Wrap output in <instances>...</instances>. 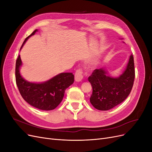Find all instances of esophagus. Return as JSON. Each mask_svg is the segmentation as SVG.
<instances>
[{"mask_svg":"<svg viewBox=\"0 0 152 152\" xmlns=\"http://www.w3.org/2000/svg\"><path fill=\"white\" fill-rule=\"evenodd\" d=\"M83 79V72L81 69H78L75 73V80L76 82H80Z\"/></svg>","mask_w":152,"mask_h":152,"instance_id":"esophagus-1","label":"esophagus"}]
</instances>
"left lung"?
I'll return each instance as SVG.
<instances>
[{"label":"left lung","instance_id":"obj_1","mask_svg":"<svg viewBox=\"0 0 152 152\" xmlns=\"http://www.w3.org/2000/svg\"><path fill=\"white\" fill-rule=\"evenodd\" d=\"M135 77L134 58L131 54L126 68L117 77L108 75L105 68L96 69L88 80L93 88L90 102L99 110L106 111L116 107L130 94Z\"/></svg>","mask_w":152,"mask_h":152}]
</instances>
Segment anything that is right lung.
Masks as SVG:
<instances>
[{
  "mask_svg": "<svg viewBox=\"0 0 152 152\" xmlns=\"http://www.w3.org/2000/svg\"><path fill=\"white\" fill-rule=\"evenodd\" d=\"M38 30L25 39L20 50L26 40ZM22 62L19 55L16 62V82L20 93L26 102L33 107L42 110H52L61 102L66 88L74 82L72 73H61L43 82H31L25 80L20 73Z\"/></svg>",
  "mask_w": 152,
  "mask_h": 152,
  "instance_id": "1",
  "label": "right lung"
}]
</instances>
